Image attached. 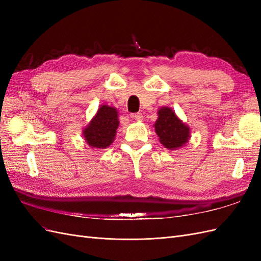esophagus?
I'll return each mask as SVG.
<instances>
[{
	"instance_id": "obj_1",
	"label": "esophagus",
	"mask_w": 261,
	"mask_h": 261,
	"mask_svg": "<svg viewBox=\"0 0 261 261\" xmlns=\"http://www.w3.org/2000/svg\"><path fill=\"white\" fill-rule=\"evenodd\" d=\"M132 117L133 118H135V120H137V121H141V120H143V114H141L140 112H138V113H135V114H133L132 115Z\"/></svg>"
}]
</instances>
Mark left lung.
<instances>
[{"label":"left lung","mask_w":261,"mask_h":261,"mask_svg":"<svg viewBox=\"0 0 261 261\" xmlns=\"http://www.w3.org/2000/svg\"><path fill=\"white\" fill-rule=\"evenodd\" d=\"M158 120L154 124L156 135L160 143L168 149H175L187 143L189 138V128L178 120L175 113L170 108H162L158 112Z\"/></svg>","instance_id":"left-lung-1"}]
</instances>
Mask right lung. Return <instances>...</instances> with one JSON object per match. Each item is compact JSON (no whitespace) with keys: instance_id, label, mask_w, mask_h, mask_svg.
<instances>
[{"instance_id":"add662e5","label":"right lung","mask_w":261,"mask_h":261,"mask_svg":"<svg viewBox=\"0 0 261 261\" xmlns=\"http://www.w3.org/2000/svg\"><path fill=\"white\" fill-rule=\"evenodd\" d=\"M118 127L116 109L102 106L91 123L84 130L87 144L94 148H107L113 143Z\"/></svg>"}]
</instances>
